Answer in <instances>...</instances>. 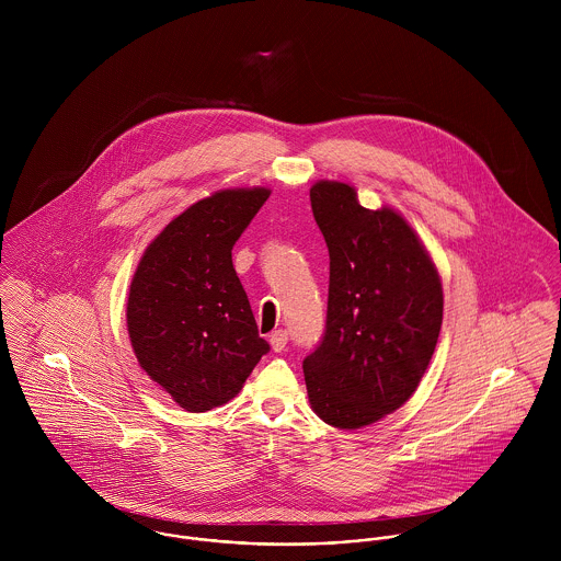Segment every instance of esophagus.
Listing matches in <instances>:
<instances>
[{
    "instance_id": "34e87169",
    "label": "esophagus",
    "mask_w": 561,
    "mask_h": 561,
    "mask_svg": "<svg viewBox=\"0 0 561 561\" xmlns=\"http://www.w3.org/2000/svg\"><path fill=\"white\" fill-rule=\"evenodd\" d=\"M287 341H289V336H287L285 330H274L270 334V345H272L274 352H283L287 347Z\"/></svg>"
}]
</instances>
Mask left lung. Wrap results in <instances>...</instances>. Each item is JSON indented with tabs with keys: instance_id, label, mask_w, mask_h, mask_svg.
<instances>
[{
	"instance_id": "left-lung-1",
	"label": "left lung",
	"mask_w": 561,
	"mask_h": 561,
	"mask_svg": "<svg viewBox=\"0 0 561 561\" xmlns=\"http://www.w3.org/2000/svg\"><path fill=\"white\" fill-rule=\"evenodd\" d=\"M311 209L330 256L320 345L305 358L311 408L358 430L416 391L443 323V287L423 243L393 209H365L354 187L320 181Z\"/></svg>"
}]
</instances>
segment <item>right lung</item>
I'll return each instance as SVG.
<instances>
[{"mask_svg":"<svg viewBox=\"0 0 561 561\" xmlns=\"http://www.w3.org/2000/svg\"><path fill=\"white\" fill-rule=\"evenodd\" d=\"M270 190H225L194 203L147 248L127 300L140 367L187 412L233 400L270 352L231 250Z\"/></svg>","mask_w":561,"mask_h":561,"instance_id":"add662e5","label":"right lung"}]
</instances>
